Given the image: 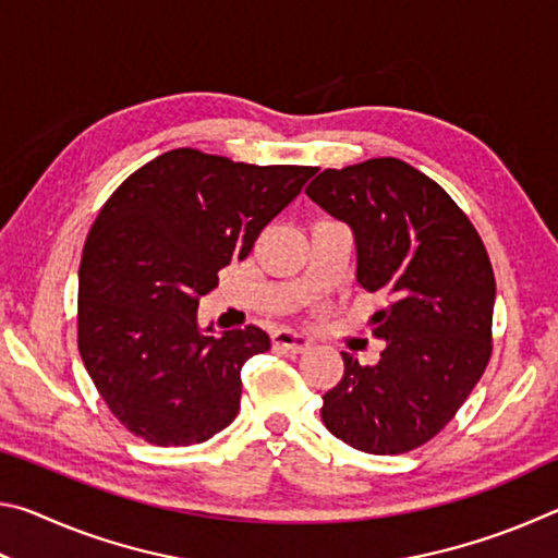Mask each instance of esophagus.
Instances as JSON below:
<instances>
[{
	"mask_svg": "<svg viewBox=\"0 0 558 558\" xmlns=\"http://www.w3.org/2000/svg\"><path fill=\"white\" fill-rule=\"evenodd\" d=\"M310 337L300 335V332H292V329H278L276 335H272V347L278 349H286V352H305L310 349Z\"/></svg>",
	"mask_w": 558,
	"mask_h": 558,
	"instance_id": "34e87169",
	"label": "esophagus"
}]
</instances>
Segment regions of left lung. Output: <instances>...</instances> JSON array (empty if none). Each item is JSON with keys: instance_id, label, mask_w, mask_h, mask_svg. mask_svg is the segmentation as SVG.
<instances>
[{"instance_id": "obj_1", "label": "left lung", "mask_w": 558, "mask_h": 558, "mask_svg": "<svg viewBox=\"0 0 558 558\" xmlns=\"http://www.w3.org/2000/svg\"><path fill=\"white\" fill-rule=\"evenodd\" d=\"M305 192L352 229L356 282L386 298L369 319L384 342L379 362L342 352L323 421L356 450L409 452L458 413L493 354L487 251L446 189L401 159L325 169Z\"/></svg>"}]
</instances>
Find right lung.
I'll return each instance as SVG.
<instances>
[{
	"label": "right lung",
	"instance_id": "obj_1",
	"mask_svg": "<svg viewBox=\"0 0 558 558\" xmlns=\"http://www.w3.org/2000/svg\"><path fill=\"white\" fill-rule=\"evenodd\" d=\"M315 172L182 147L112 192L83 245L78 349L130 433L194 446L235 418L243 364L270 349V337L253 325L214 335L196 310Z\"/></svg>",
	"mask_w": 558,
	"mask_h": 558
}]
</instances>
